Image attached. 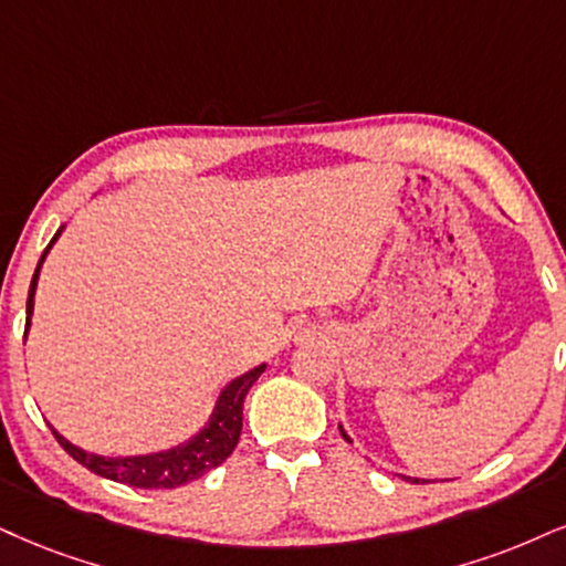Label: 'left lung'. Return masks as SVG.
<instances>
[{
	"instance_id": "left-lung-1",
	"label": "left lung",
	"mask_w": 566,
	"mask_h": 566,
	"mask_svg": "<svg viewBox=\"0 0 566 566\" xmlns=\"http://www.w3.org/2000/svg\"><path fill=\"white\" fill-rule=\"evenodd\" d=\"M338 430H340V436H344V441H348L352 443V438L346 436V430H344V424H338ZM401 480H409V483H424V480H420V478H409V475H399Z\"/></svg>"
}]
</instances>
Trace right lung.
I'll return each instance as SVG.
<instances>
[{"label":"right lung","mask_w":566,"mask_h":566,"mask_svg":"<svg viewBox=\"0 0 566 566\" xmlns=\"http://www.w3.org/2000/svg\"><path fill=\"white\" fill-rule=\"evenodd\" d=\"M62 226L54 239L49 241V247L41 254L33 272L31 289H28V304H25V336L31 331V317H33V298H36V285L41 275V264H44L49 249L57 243L62 235ZM268 369V365H256L249 373L239 375L228 382L226 388L218 394L212 411H209V420L205 428H199L191 438H186L184 443L172 446V449L155 451V453H136V457H102V453L86 451L81 446L70 443L65 436H60L52 428L54 438H57L62 449H65L75 462L86 467L94 475L115 480V483L134 485V488H178L191 483V480L205 478L209 470L220 467L226 459L233 453L235 443L241 438V424H243V399H247L249 388L260 380V375Z\"/></svg>","instance_id":"1"}]
</instances>
